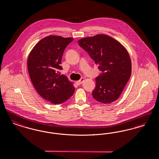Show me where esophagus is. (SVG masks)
Wrapping results in <instances>:
<instances>
[{"mask_svg": "<svg viewBox=\"0 0 159 159\" xmlns=\"http://www.w3.org/2000/svg\"><path fill=\"white\" fill-rule=\"evenodd\" d=\"M84 78H81V80H80L79 81H76L75 83L77 85H80L84 81Z\"/></svg>", "mask_w": 159, "mask_h": 159, "instance_id": "34e87169", "label": "esophagus"}]
</instances>
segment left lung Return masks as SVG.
I'll list each match as a JSON object with an SVG mask.
<instances>
[{"instance_id":"8db88e82","label":"left lung","mask_w":159,"mask_h":159,"mask_svg":"<svg viewBox=\"0 0 159 159\" xmlns=\"http://www.w3.org/2000/svg\"><path fill=\"white\" fill-rule=\"evenodd\" d=\"M102 73L96 78V87L92 92L94 99L111 103L121 95L132 72L130 56L125 48L114 38L98 34L78 41Z\"/></svg>"}]
</instances>
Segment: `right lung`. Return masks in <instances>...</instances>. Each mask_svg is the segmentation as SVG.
Wrapping results in <instances>:
<instances>
[{
    "label": "right lung",
    "instance_id": "right-lung-1",
    "mask_svg": "<svg viewBox=\"0 0 159 159\" xmlns=\"http://www.w3.org/2000/svg\"><path fill=\"white\" fill-rule=\"evenodd\" d=\"M73 38L51 35L41 39L31 51L27 67L34 87L45 100L60 104L69 99L75 87L59 70L62 56Z\"/></svg>",
    "mask_w": 159,
    "mask_h": 159
}]
</instances>
